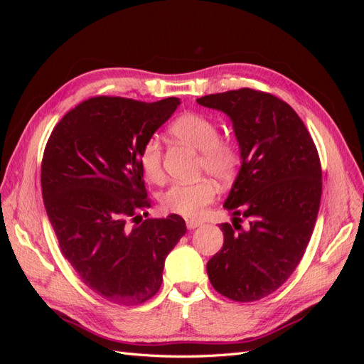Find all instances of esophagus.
<instances>
[{
  "mask_svg": "<svg viewBox=\"0 0 364 364\" xmlns=\"http://www.w3.org/2000/svg\"><path fill=\"white\" fill-rule=\"evenodd\" d=\"M199 226H202L200 220H186V228H188L190 230L199 228Z\"/></svg>",
  "mask_w": 364,
  "mask_h": 364,
  "instance_id": "1",
  "label": "esophagus"
}]
</instances>
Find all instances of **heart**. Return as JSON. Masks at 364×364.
Returning <instances> with one entry per match:
<instances>
[{"mask_svg":"<svg viewBox=\"0 0 364 364\" xmlns=\"http://www.w3.org/2000/svg\"><path fill=\"white\" fill-rule=\"evenodd\" d=\"M170 134L183 144L200 151V170L220 182L234 178L240 164V153L232 142L220 138V129L213 119L200 114H185L170 126ZM139 165L151 181L162 174V150L156 138L144 142L139 153ZM215 185L209 179L197 182H176L161 196L165 211L196 218L203 208L215 199Z\"/></svg>","mask_w":364,"mask_h":364,"instance_id":"obj_1","label":"heart"}]
</instances>
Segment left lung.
<instances>
[{"mask_svg": "<svg viewBox=\"0 0 364 364\" xmlns=\"http://www.w3.org/2000/svg\"><path fill=\"white\" fill-rule=\"evenodd\" d=\"M232 121L241 167L225 209V243L208 261L213 287L252 302L289 279L302 259L321 206L322 170L302 119L278 97L243 87L197 98ZM240 216L250 220L240 228Z\"/></svg>", "mask_w": 364, "mask_h": 364, "instance_id": "8db88e82", "label": "left lung"}]
</instances>
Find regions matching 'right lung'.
Masks as SVG:
<instances>
[{"instance_id": "add662e5", "label": "right lung", "mask_w": 364, "mask_h": 364, "mask_svg": "<svg viewBox=\"0 0 364 364\" xmlns=\"http://www.w3.org/2000/svg\"><path fill=\"white\" fill-rule=\"evenodd\" d=\"M179 105L176 97L156 103L90 98L59 121L43 151V205L63 257L87 287L114 304L138 305L155 296L165 258L186 232L178 214H138L150 206L141 149Z\"/></svg>"}]
</instances>
